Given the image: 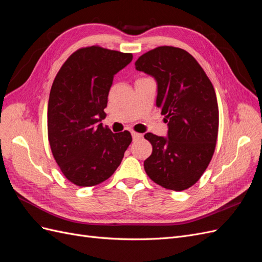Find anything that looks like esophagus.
Here are the masks:
<instances>
[{
	"label": "esophagus",
	"mask_w": 262,
	"mask_h": 262,
	"mask_svg": "<svg viewBox=\"0 0 262 262\" xmlns=\"http://www.w3.org/2000/svg\"><path fill=\"white\" fill-rule=\"evenodd\" d=\"M132 139L133 140H138V139H141L142 138V134L140 133H137V132H132Z\"/></svg>",
	"instance_id": "esophagus-1"
}]
</instances>
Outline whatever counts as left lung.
Listing matches in <instances>:
<instances>
[{"label":"left lung","instance_id":"8db88e82","mask_svg":"<svg viewBox=\"0 0 262 262\" xmlns=\"http://www.w3.org/2000/svg\"><path fill=\"white\" fill-rule=\"evenodd\" d=\"M136 69L155 78L156 106L168 125L167 137L145 133L153 152L144 169L166 189H188L200 179L215 149L219 107L214 87L192 55L175 47L144 53Z\"/></svg>","mask_w":262,"mask_h":262}]
</instances>
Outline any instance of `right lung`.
<instances>
[{
    "instance_id": "right-lung-1",
    "label": "right lung",
    "mask_w": 262,
    "mask_h": 262,
    "mask_svg": "<svg viewBox=\"0 0 262 262\" xmlns=\"http://www.w3.org/2000/svg\"><path fill=\"white\" fill-rule=\"evenodd\" d=\"M98 46L78 49L55 76L48 102V138L55 162L72 184L92 187L120 165L132 138L102 126L114 76L132 61Z\"/></svg>"
}]
</instances>
